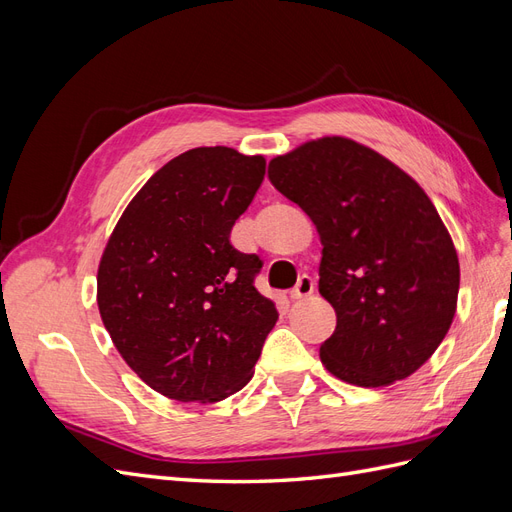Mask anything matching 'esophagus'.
<instances>
[{"label":"esophagus","mask_w":512,"mask_h":512,"mask_svg":"<svg viewBox=\"0 0 512 512\" xmlns=\"http://www.w3.org/2000/svg\"><path fill=\"white\" fill-rule=\"evenodd\" d=\"M314 290H316V284H314L312 277L303 275V277H299L297 286H294V288L290 290V299H292V301L305 299V297H309V294H314Z\"/></svg>","instance_id":"34e87169"}]
</instances>
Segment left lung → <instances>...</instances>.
<instances>
[{
	"label": "left lung",
	"instance_id": "obj_1",
	"mask_svg": "<svg viewBox=\"0 0 512 512\" xmlns=\"http://www.w3.org/2000/svg\"><path fill=\"white\" fill-rule=\"evenodd\" d=\"M269 179L320 235L318 290L337 314L322 365L365 389L412 376L451 329L459 294L457 250L425 190L344 136L273 158Z\"/></svg>",
	"mask_w": 512,
	"mask_h": 512
}]
</instances>
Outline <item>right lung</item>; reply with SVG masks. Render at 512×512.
Masks as SVG:
<instances>
[{
	"instance_id": "obj_1",
	"label": "right lung",
	"mask_w": 512,
	"mask_h": 512,
	"mask_svg": "<svg viewBox=\"0 0 512 512\" xmlns=\"http://www.w3.org/2000/svg\"><path fill=\"white\" fill-rule=\"evenodd\" d=\"M265 158L196 147L164 164L108 237L98 309L115 348L153 391L215 404L252 380L277 322L256 290L262 262L230 230L265 179Z\"/></svg>"
}]
</instances>
